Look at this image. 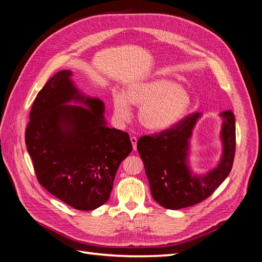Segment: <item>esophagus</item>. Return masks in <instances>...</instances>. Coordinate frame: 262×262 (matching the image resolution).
Segmentation results:
<instances>
[{
  "instance_id": "obj_1",
  "label": "esophagus",
  "mask_w": 262,
  "mask_h": 262,
  "mask_svg": "<svg viewBox=\"0 0 262 262\" xmlns=\"http://www.w3.org/2000/svg\"><path fill=\"white\" fill-rule=\"evenodd\" d=\"M131 140V143H132V146H133V149H137V143H138V138L137 137H131L130 138Z\"/></svg>"
}]
</instances>
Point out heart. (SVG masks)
Returning <instances> with one entry per match:
<instances>
[{
  "label": "heart",
  "mask_w": 262,
  "mask_h": 262,
  "mask_svg": "<svg viewBox=\"0 0 262 262\" xmlns=\"http://www.w3.org/2000/svg\"><path fill=\"white\" fill-rule=\"evenodd\" d=\"M114 113L121 121L129 120L131 107H141L140 123L153 131L168 129L182 119L190 107L189 94L171 81L158 78L134 83L121 93L114 94Z\"/></svg>",
  "instance_id": "1"
}]
</instances>
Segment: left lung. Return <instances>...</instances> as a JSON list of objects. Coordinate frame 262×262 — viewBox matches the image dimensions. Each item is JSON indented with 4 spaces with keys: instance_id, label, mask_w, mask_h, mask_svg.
I'll list each match as a JSON object with an SVG mask.
<instances>
[{
    "instance_id": "obj_1",
    "label": "left lung",
    "mask_w": 262,
    "mask_h": 262,
    "mask_svg": "<svg viewBox=\"0 0 262 262\" xmlns=\"http://www.w3.org/2000/svg\"><path fill=\"white\" fill-rule=\"evenodd\" d=\"M223 156L220 165L205 176L198 177L187 166L189 139L200 114L187 116L170 128L138 140V152L154 200L162 207L178 210L209 198L231 172L236 148L235 117L231 110L222 113Z\"/></svg>"
}]
</instances>
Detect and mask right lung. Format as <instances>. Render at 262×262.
I'll use <instances>...</instances> for the list:
<instances>
[{
	"instance_id": "obj_1",
	"label": "right lung",
	"mask_w": 262,
	"mask_h": 262,
	"mask_svg": "<svg viewBox=\"0 0 262 262\" xmlns=\"http://www.w3.org/2000/svg\"><path fill=\"white\" fill-rule=\"evenodd\" d=\"M71 76L61 71L37 94L25 141L39 184L70 207L92 211L108 201L132 144L128 133L108 128L102 101L85 98ZM72 100L89 108L65 105Z\"/></svg>"
}]
</instances>
